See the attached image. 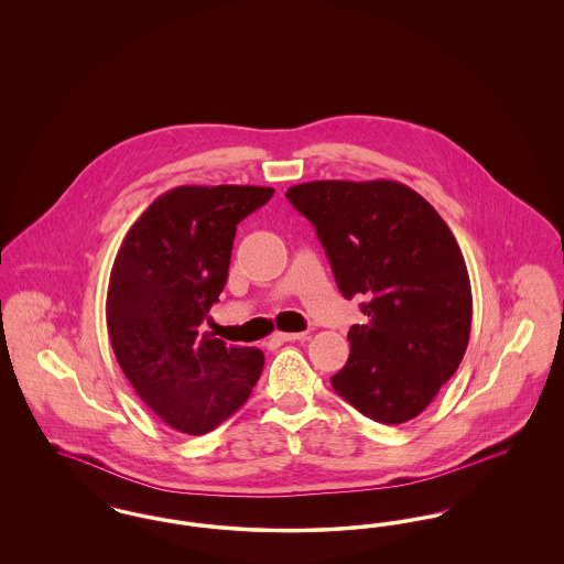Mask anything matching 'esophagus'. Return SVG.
Returning a JSON list of instances; mask_svg holds the SVG:
<instances>
[{
    "label": "esophagus",
    "mask_w": 564,
    "mask_h": 564,
    "mask_svg": "<svg viewBox=\"0 0 564 564\" xmlns=\"http://www.w3.org/2000/svg\"><path fill=\"white\" fill-rule=\"evenodd\" d=\"M306 338V332H274L272 340L274 343H292V340H302Z\"/></svg>",
    "instance_id": "1"
}]
</instances>
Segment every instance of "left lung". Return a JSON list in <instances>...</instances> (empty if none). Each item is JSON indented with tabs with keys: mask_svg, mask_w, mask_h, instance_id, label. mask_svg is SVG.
<instances>
[{
	"mask_svg": "<svg viewBox=\"0 0 564 564\" xmlns=\"http://www.w3.org/2000/svg\"><path fill=\"white\" fill-rule=\"evenodd\" d=\"M288 198L317 230L338 290L364 295L334 391L382 425L419 416L455 375L471 329V285L455 235L391 180L306 182Z\"/></svg>",
	"mask_w": 564,
	"mask_h": 564,
	"instance_id": "left-lung-1",
	"label": "left lung"
}]
</instances>
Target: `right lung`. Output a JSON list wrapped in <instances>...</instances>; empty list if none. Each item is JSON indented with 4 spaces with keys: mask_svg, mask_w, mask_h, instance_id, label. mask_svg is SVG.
<instances>
[{
    "mask_svg": "<svg viewBox=\"0 0 564 564\" xmlns=\"http://www.w3.org/2000/svg\"><path fill=\"white\" fill-rule=\"evenodd\" d=\"M262 186H180L127 232L109 274V340L137 395L169 427L203 435L235 414L264 352L200 332L221 294L237 224L269 203Z\"/></svg>",
    "mask_w": 564,
    "mask_h": 564,
    "instance_id": "1",
    "label": "right lung"
}]
</instances>
